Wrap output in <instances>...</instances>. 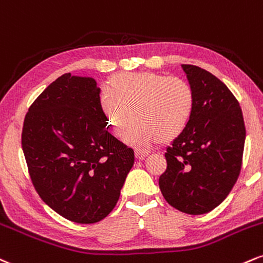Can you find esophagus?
<instances>
[{"instance_id": "esophagus-1", "label": "esophagus", "mask_w": 263, "mask_h": 263, "mask_svg": "<svg viewBox=\"0 0 263 263\" xmlns=\"http://www.w3.org/2000/svg\"><path fill=\"white\" fill-rule=\"evenodd\" d=\"M150 154L149 150H144V149H140V147H137L135 149V157H137L138 160H144L145 157Z\"/></svg>"}]
</instances>
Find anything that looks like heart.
Here are the masks:
<instances>
[{"mask_svg":"<svg viewBox=\"0 0 263 263\" xmlns=\"http://www.w3.org/2000/svg\"><path fill=\"white\" fill-rule=\"evenodd\" d=\"M108 126L129 144L167 143L180 137L194 109V92L186 81L156 72H123L109 80L100 100ZM133 114L132 115L131 113Z\"/></svg>","mask_w":263,"mask_h":263,"instance_id":"obj_1","label":"heart"}]
</instances>
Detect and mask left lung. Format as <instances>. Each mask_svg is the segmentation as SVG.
<instances>
[{"label": "left lung", "instance_id": "1", "mask_svg": "<svg viewBox=\"0 0 263 263\" xmlns=\"http://www.w3.org/2000/svg\"><path fill=\"white\" fill-rule=\"evenodd\" d=\"M194 92L187 128L166 149L159 186L170 205L205 214L227 198L239 178L246 129L235 96L211 72L182 65Z\"/></svg>", "mask_w": 263, "mask_h": 263}]
</instances>
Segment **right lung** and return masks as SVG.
<instances>
[{
    "instance_id": "add662e5",
    "label": "right lung",
    "mask_w": 263,
    "mask_h": 263,
    "mask_svg": "<svg viewBox=\"0 0 263 263\" xmlns=\"http://www.w3.org/2000/svg\"><path fill=\"white\" fill-rule=\"evenodd\" d=\"M97 83L64 73L33 102L22 129L30 180L70 221L93 224L113 211L134 150L108 133Z\"/></svg>"
}]
</instances>
